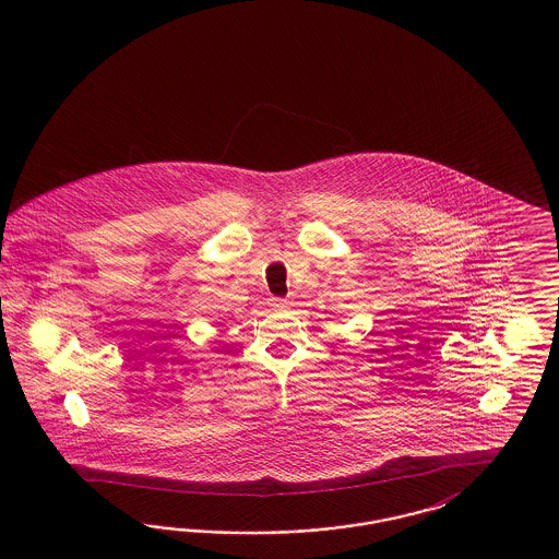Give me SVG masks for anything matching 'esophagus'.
<instances>
[{
	"label": "esophagus",
	"instance_id": "34e87169",
	"mask_svg": "<svg viewBox=\"0 0 559 559\" xmlns=\"http://www.w3.org/2000/svg\"><path fill=\"white\" fill-rule=\"evenodd\" d=\"M287 306H289L287 299H281V297H272V299H270V308H272V310H283V308H287Z\"/></svg>",
	"mask_w": 559,
	"mask_h": 559
}]
</instances>
